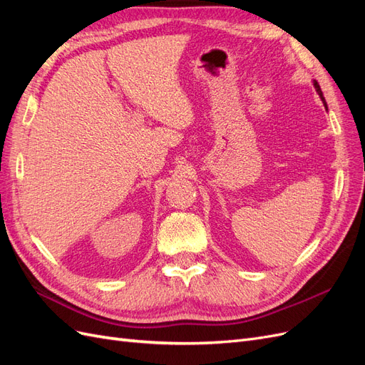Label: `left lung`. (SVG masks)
I'll use <instances>...</instances> for the list:
<instances>
[{"label":"left lung","instance_id":"obj_1","mask_svg":"<svg viewBox=\"0 0 365 365\" xmlns=\"http://www.w3.org/2000/svg\"><path fill=\"white\" fill-rule=\"evenodd\" d=\"M314 88H315V91L318 93L319 98H322V102H323V105H324V108H326V111H327V103H326V98H324V96H323V91H322V88H319V85H318V82H317V81H314Z\"/></svg>","mask_w":365,"mask_h":365}]
</instances>
